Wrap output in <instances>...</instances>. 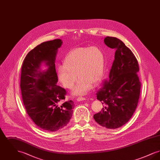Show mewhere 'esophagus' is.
Segmentation results:
<instances>
[{
	"instance_id": "34e87169",
	"label": "esophagus",
	"mask_w": 160,
	"mask_h": 160,
	"mask_svg": "<svg viewBox=\"0 0 160 160\" xmlns=\"http://www.w3.org/2000/svg\"><path fill=\"white\" fill-rule=\"evenodd\" d=\"M85 99H86V98H84V97H78V98H77V101H84V100H85Z\"/></svg>"
}]
</instances>
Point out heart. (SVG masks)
<instances>
[{
	"mask_svg": "<svg viewBox=\"0 0 160 160\" xmlns=\"http://www.w3.org/2000/svg\"><path fill=\"white\" fill-rule=\"evenodd\" d=\"M105 70L102 52L96 47H81L71 50L65 56L63 64L58 68V76L62 84L69 89L74 86L75 95H83L102 81Z\"/></svg>",
	"mask_w": 160,
	"mask_h": 160,
	"instance_id": "obj_1",
	"label": "heart"
}]
</instances>
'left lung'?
<instances>
[{"label":"left lung","instance_id":"8db88e82","mask_svg":"<svg viewBox=\"0 0 160 160\" xmlns=\"http://www.w3.org/2000/svg\"><path fill=\"white\" fill-rule=\"evenodd\" d=\"M104 43L116 50L109 79L97 92L104 107L93 118L102 127L116 129L128 122L136 109L141 89L139 67L134 54L119 39L107 37Z\"/></svg>","mask_w":160,"mask_h":160}]
</instances>
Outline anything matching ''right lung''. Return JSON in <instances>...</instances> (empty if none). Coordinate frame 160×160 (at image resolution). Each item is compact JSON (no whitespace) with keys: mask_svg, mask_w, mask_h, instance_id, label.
Masks as SVG:
<instances>
[{"mask_svg":"<svg viewBox=\"0 0 160 160\" xmlns=\"http://www.w3.org/2000/svg\"><path fill=\"white\" fill-rule=\"evenodd\" d=\"M62 43L56 39L37 46L26 56L21 69L20 88L26 110L39 128L50 132L65 127L74 107L72 100L65 101L66 90L56 84L54 62ZM42 62L49 67L46 72L40 71Z\"/></svg>","mask_w":160,"mask_h":160,"instance_id":"right-lung-1","label":"right lung"}]
</instances>
